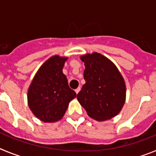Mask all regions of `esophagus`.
I'll use <instances>...</instances> for the list:
<instances>
[{"instance_id":"esophagus-1","label":"esophagus","mask_w":156,"mask_h":156,"mask_svg":"<svg viewBox=\"0 0 156 156\" xmlns=\"http://www.w3.org/2000/svg\"><path fill=\"white\" fill-rule=\"evenodd\" d=\"M80 90V87H79L76 88V89L75 91H76V94H78V93H79Z\"/></svg>"}]
</instances>
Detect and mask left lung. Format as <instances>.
Returning a JSON list of instances; mask_svg holds the SVG:
<instances>
[{"label":"left lung","instance_id":"obj_1","mask_svg":"<svg viewBox=\"0 0 156 156\" xmlns=\"http://www.w3.org/2000/svg\"><path fill=\"white\" fill-rule=\"evenodd\" d=\"M84 62L85 84L77 100L87 113L97 121L119 114L126 100V84L115 65L108 58L94 52L80 57Z\"/></svg>","mask_w":156,"mask_h":156}]
</instances>
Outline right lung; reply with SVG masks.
<instances>
[{
	"instance_id": "right-lung-1",
	"label": "right lung",
	"mask_w": 156,
	"mask_h": 156,
	"mask_svg": "<svg viewBox=\"0 0 156 156\" xmlns=\"http://www.w3.org/2000/svg\"><path fill=\"white\" fill-rule=\"evenodd\" d=\"M67 59L58 55L48 58L37 72L28 89L29 107L43 122H54L61 119L69 103L76 97L62 73Z\"/></svg>"
}]
</instances>
